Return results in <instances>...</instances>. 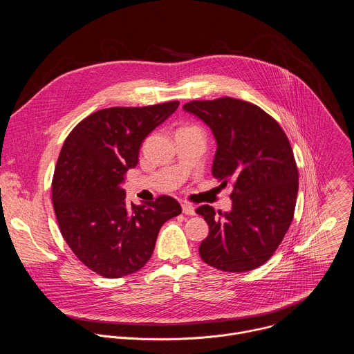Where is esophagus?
<instances>
[{
    "label": "esophagus",
    "mask_w": 354,
    "mask_h": 354,
    "mask_svg": "<svg viewBox=\"0 0 354 354\" xmlns=\"http://www.w3.org/2000/svg\"><path fill=\"white\" fill-rule=\"evenodd\" d=\"M182 210L187 216H194L196 214V210H194V207L190 203H182Z\"/></svg>",
    "instance_id": "1"
}]
</instances>
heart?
Masks as SVG:
<instances>
[{"instance_id":"heart-1","label":"heart","mask_w":354,"mask_h":354,"mask_svg":"<svg viewBox=\"0 0 354 354\" xmlns=\"http://www.w3.org/2000/svg\"><path fill=\"white\" fill-rule=\"evenodd\" d=\"M179 130H198V129L194 127V126H186V127H182V129H179Z\"/></svg>"}]
</instances>
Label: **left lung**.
I'll return each mask as SVG.
<instances>
[{
    "label": "left lung",
    "mask_w": 354,
    "mask_h": 354,
    "mask_svg": "<svg viewBox=\"0 0 354 354\" xmlns=\"http://www.w3.org/2000/svg\"><path fill=\"white\" fill-rule=\"evenodd\" d=\"M183 111L210 127L217 142L212 174L234 185L230 212L196 210L209 224L198 254L223 272L254 270L270 259L292 221L298 172L288 138L265 111L241 99L193 100Z\"/></svg>",
    "instance_id": "left-lung-1"
}]
</instances>
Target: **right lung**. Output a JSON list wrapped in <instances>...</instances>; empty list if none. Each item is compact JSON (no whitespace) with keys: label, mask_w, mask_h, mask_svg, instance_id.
<instances>
[{"label":"right lung","mask_w":354,"mask_h":354,"mask_svg":"<svg viewBox=\"0 0 354 354\" xmlns=\"http://www.w3.org/2000/svg\"><path fill=\"white\" fill-rule=\"evenodd\" d=\"M179 106L109 108L80 122L66 138L53 176V207L63 238L95 273L118 279L140 270L164 223L182 213L171 196L134 205L122 187L144 138Z\"/></svg>","instance_id":"obj_1"}]
</instances>
